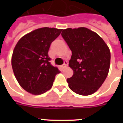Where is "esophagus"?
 Here are the masks:
<instances>
[{
  "instance_id": "1",
  "label": "esophagus",
  "mask_w": 123,
  "mask_h": 123,
  "mask_svg": "<svg viewBox=\"0 0 123 123\" xmlns=\"http://www.w3.org/2000/svg\"><path fill=\"white\" fill-rule=\"evenodd\" d=\"M67 66H68V62L65 61L64 62V64L62 65V68H67Z\"/></svg>"
}]
</instances>
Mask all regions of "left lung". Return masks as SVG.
Here are the masks:
<instances>
[{"label": "left lung", "mask_w": 123, "mask_h": 123, "mask_svg": "<svg viewBox=\"0 0 123 123\" xmlns=\"http://www.w3.org/2000/svg\"><path fill=\"white\" fill-rule=\"evenodd\" d=\"M61 35L72 51L69 67L74 74L67 79L70 89L81 95L92 94L108 74L111 60L108 46L86 28H67L62 30Z\"/></svg>", "instance_id": "left-lung-1"}]
</instances>
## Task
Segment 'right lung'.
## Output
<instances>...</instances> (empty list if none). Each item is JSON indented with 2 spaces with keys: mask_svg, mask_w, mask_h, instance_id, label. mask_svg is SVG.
<instances>
[{
  "mask_svg": "<svg viewBox=\"0 0 123 123\" xmlns=\"http://www.w3.org/2000/svg\"><path fill=\"white\" fill-rule=\"evenodd\" d=\"M62 30L42 28L29 33L18 41L13 51L12 67L15 77L28 92L39 95L50 90L60 73L52 66L48 52L51 43Z\"/></svg>",
  "mask_w": 123,
  "mask_h": 123,
  "instance_id": "obj_1",
  "label": "right lung"
}]
</instances>
